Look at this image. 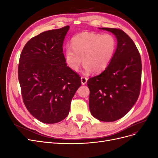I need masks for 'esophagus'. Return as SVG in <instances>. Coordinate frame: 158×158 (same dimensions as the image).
I'll list each match as a JSON object with an SVG mask.
<instances>
[{"mask_svg": "<svg viewBox=\"0 0 158 158\" xmlns=\"http://www.w3.org/2000/svg\"><path fill=\"white\" fill-rule=\"evenodd\" d=\"M87 80H88L87 78L84 77V76H82V77H81V82H82V85H84V84H86Z\"/></svg>", "mask_w": 158, "mask_h": 158, "instance_id": "esophagus-1", "label": "esophagus"}]
</instances>
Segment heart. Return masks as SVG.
<instances>
[{"instance_id":"1","label":"heart","mask_w":158,"mask_h":158,"mask_svg":"<svg viewBox=\"0 0 158 158\" xmlns=\"http://www.w3.org/2000/svg\"><path fill=\"white\" fill-rule=\"evenodd\" d=\"M71 47L65 51V61L70 70L78 71L82 59L85 71L99 73L111 63L117 41L110 33L85 31L72 38Z\"/></svg>"}]
</instances>
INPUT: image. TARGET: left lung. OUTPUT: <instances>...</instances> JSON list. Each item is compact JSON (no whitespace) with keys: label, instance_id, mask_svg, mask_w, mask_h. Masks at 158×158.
Listing matches in <instances>:
<instances>
[{"label":"left lung","instance_id":"left-lung-1","mask_svg":"<svg viewBox=\"0 0 158 158\" xmlns=\"http://www.w3.org/2000/svg\"><path fill=\"white\" fill-rule=\"evenodd\" d=\"M116 36L117 45L109 66L90 78L89 108L99 121L113 122L130 111L139 96L142 62L138 49L125 32L116 28L102 27Z\"/></svg>","mask_w":158,"mask_h":158}]
</instances>
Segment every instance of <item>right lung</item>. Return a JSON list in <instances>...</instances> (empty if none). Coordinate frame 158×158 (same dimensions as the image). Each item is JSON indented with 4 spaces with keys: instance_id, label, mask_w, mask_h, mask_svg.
<instances>
[{
    "instance_id": "1",
    "label": "right lung",
    "mask_w": 158,
    "mask_h": 158,
    "mask_svg": "<svg viewBox=\"0 0 158 158\" xmlns=\"http://www.w3.org/2000/svg\"><path fill=\"white\" fill-rule=\"evenodd\" d=\"M70 26L41 33L27 42L20 55L18 80L23 103L40 121L53 124L69 114L81 85L80 76L67 66L63 45Z\"/></svg>"
}]
</instances>
